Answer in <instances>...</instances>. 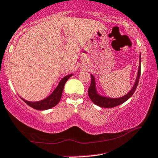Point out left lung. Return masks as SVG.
<instances>
[{
    "mask_svg": "<svg viewBox=\"0 0 158 158\" xmlns=\"http://www.w3.org/2000/svg\"><path fill=\"white\" fill-rule=\"evenodd\" d=\"M140 75V65L138 68V76H137L135 83L134 86L131 89V90L124 96H122L121 98H107L104 97V96H101L97 94L96 90V84H95V79L94 76L91 75V82L90 85L88 88V96L90 98V100L96 105L99 106L101 107L104 108H111L116 107V106L120 105V104H123V102H126L128 100L131 96L133 95V94L135 91L137 87H138V81H139Z\"/></svg>",
    "mask_w": 158,
    "mask_h": 158,
    "instance_id": "8db88e82",
    "label": "left lung"
}]
</instances>
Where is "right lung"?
Here are the masks:
<instances>
[{
    "mask_svg": "<svg viewBox=\"0 0 158 158\" xmlns=\"http://www.w3.org/2000/svg\"><path fill=\"white\" fill-rule=\"evenodd\" d=\"M72 75H73V74H70V75L64 77L63 79L60 81V82L59 83L58 86L56 87V88L55 89L54 92H53L48 97L45 98V99L40 101V102H28V101L25 100L23 98H22V99L23 100L25 103L27 104L28 106H30L31 107L37 110H45L54 107V106H56L60 101L61 97H62V91H63L64 84H65V82L67 81L68 79H69Z\"/></svg>",
    "mask_w": 158,
    "mask_h": 158,
    "instance_id": "1",
    "label": "right lung"
}]
</instances>
